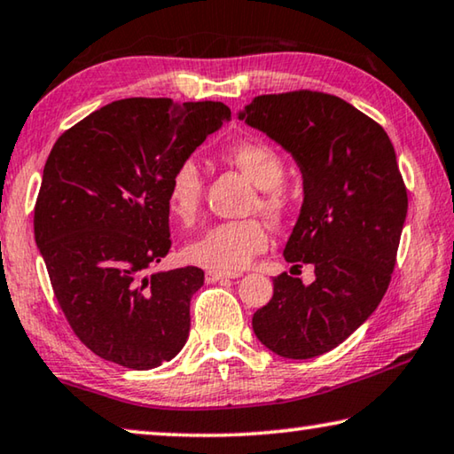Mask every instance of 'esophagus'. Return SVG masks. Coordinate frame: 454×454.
<instances>
[{
	"mask_svg": "<svg viewBox=\"0 0 454 454\" xmlns=\"http://www.w3.org/2000/svg\"><path fill=\"white\" fill-rule=\"evenodd\" d=\"M241 273H225V271H213V270H209L205 273V279H207V284H217V281H223V279H235V278H239Z\"/></svg>",
	"mask_w": 454,
	"mask_h": 454,
	"instance_id": "esophagus-1",
	"label": "esophagus"
}]
</instances>
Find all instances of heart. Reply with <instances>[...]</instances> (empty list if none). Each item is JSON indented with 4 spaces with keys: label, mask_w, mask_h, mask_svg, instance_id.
I'll list each match as a JSON object with an SVG mask.
<instances>
[{
    "label": "heart",
    "mask_w": 454,
    "mask_h": 454,
    "mask_svg": "<svg viewBox=\"0 0 454 454\" xmlns=\"http://www.w3.org/2000/svg\"><path fill=\"white\" fill-rule=\"evenodd\" d=\"M221 160L227 162L259 187L254 209L273 223H284L294 213L295 197L284 183L286 160L276 146L262 138H239L221 148ZM203 173L192 159H184L173 168L167 183V205L175 219L184 225L195 223L203 200ZM271 243L270 229L262 219L227 221L184 247V259L213 271H237L247 267Z\"/></svg>",
    "instance_id": "heart-1"
}]
</instances>
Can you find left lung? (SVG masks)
<instances>
[{"instance_id":"left-lung-1","label":"left lung","mask_w":454,"mask_h":454,"mask_svg":"<svg viewBox=\"0 0 454 454\" xmlns=\"http://www.w3.org/2000/svg\"><path fill=\"white\" fill-rule=\"evenodd\" d=\"M239 118L301 168L303 205L284 255L316 273L309 286L273 278L254 332L278 356L314 358L358 330L390 286L408 209L395 146L372 118L316 90L255 96Z\"/></svg>"}]
</instances>
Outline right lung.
<instances>
[{
  "label": "right lung",
  "mask_w": 454,
  "mask_h": 454,
  "mask_svg": "<svg viewBox=\"0 0 454 454\" xmlns=\"http://www.w3.org/2000/svg\"><path fill=\"white\" fill-rule=\"evenodd\" d=\"M229 118L223 102L124 98L51 148L34 207L35 243L72 332L100 358L151 370L187 341L203 270H146L170 249V173Z\"/></svg>",
  "instance_id": "right-lung-1"
}]
</instances>
